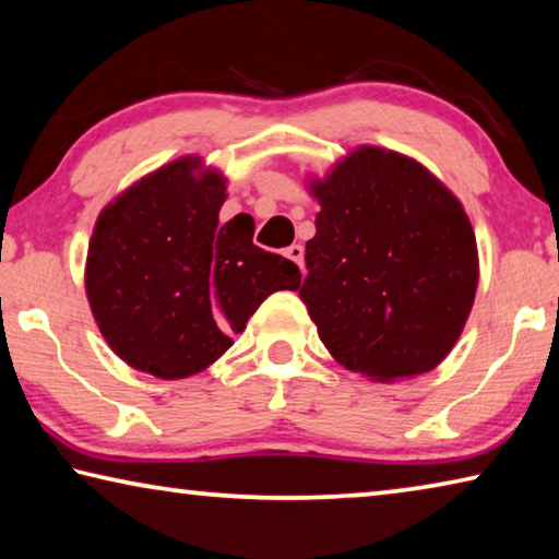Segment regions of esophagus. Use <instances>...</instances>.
I'll return each mask as SVG.
<instances>
[{
  "label": "esophagus",
  "instance_id": "34e87169",
  "mask_svg": "<svg viewBox=\"0 0 559 559\" xmlns=\"http://www.w3.org/2000/svg\"><path fill=\"white\" fill-rule=\"evenodd\" d=\"M302 253H306V251H302L300 243H293V246H288V249H286V257H288L290 261H296L300 269H302Z\"/></svg>",
  "mask_w": 559,
  "mask_h": 559
}]
</instances>
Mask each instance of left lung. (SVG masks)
Instances as JSON below:
<instances>
[{
    "instance_id": "1",
    "label": "left lung",
    "mask_w": 559,
    "mask_h": 559,
    "mask_svg": "<svg viewBox=\"0 0 559 559\" xmlns=\"http://www.w3.org/2000/svg\"><path fill=\"white\" fill-rule=\"evenodd\" d=\"M298 290L340 365L377 380L424 374L451 353L478 286L476 236L429 169L359 147L325 182Z\"/></svg>"
}]
</instances>
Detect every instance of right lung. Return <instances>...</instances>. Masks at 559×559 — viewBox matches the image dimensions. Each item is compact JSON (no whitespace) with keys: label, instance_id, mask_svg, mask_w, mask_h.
I'll return each instance as SVG.
<instances>
[{"label":"right lung","instance_id":"obj_1","mask_svg":"<svg viewBox=\"0 0 559 559\" xmlns=\"http://www.w3.org/2000/svg\"><path fill=\"white\" fill-rule=\"evenodd\" d=\"M202 159L157 169L106 206L88 246L86 290L103 337L163 380L202 372L300 271L253 243L249 214L219 224L224 179Z\"/></svg>","mask_w":559,"mask_h":559}]
</instances>
